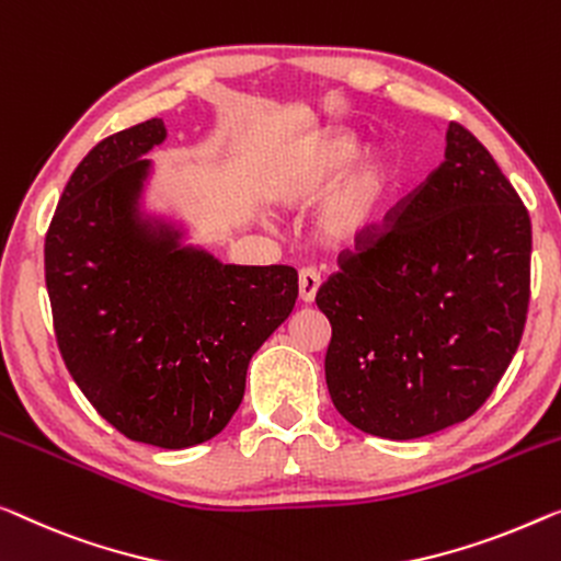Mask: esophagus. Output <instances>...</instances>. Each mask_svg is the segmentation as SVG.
Listing matches in <instances>:
<instances>
[{
  "label": "esophagus",
  "instance_id": "obj_1",
  "mask_svg": "<svg viewBox=\"0 0 561 561\" xmlns=\"http://www.w3.org/2000/svg\"><path fill=\"white\" fill-rule=\"evenodd\" d=\"M317 291H320V274L314 270L299 272V299H302V305H312Z\"/></svg>",
  "mask_w": 561,
  "mask_h": 561
}]
</instances>
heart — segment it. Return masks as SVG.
Here are the masks:
<instances>
[{"mask_svg": "<svg viewBox=\"0 0 561 561\" xmlns=\"http://www.w3.org/2000/svg\"><path fill=\"white\" fill-rule=\"evenodd\" d=\"M403 156L388 144L363 148L350 128L312 133L287 150L270 179L284 208H317V237L334 249H357L380 237L403 183Z\"/></svg>", "mask_w": 561, "mask_h": 561, "instance_id": "1", "label": "heart"}]
</instances>
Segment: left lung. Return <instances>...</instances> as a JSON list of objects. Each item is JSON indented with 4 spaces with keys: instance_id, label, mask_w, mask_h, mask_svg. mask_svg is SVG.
<instances>
[{
    "instance_id": "obj_1",
    "label": "left lung",
    "mask_w": 561,
    "mask_h": 561,
    "mask_svg": "<svg viewBox=\"0 0 561 561\" xmlns=\"http://www.w3.org/2000/svg\"><path fill=\"white\" fill-rule=\"evenodd\" d=\"M531 221L494 158L448 123L446 161L386 237L317 291L324 378L357 431L413 440L473 415L519 347Z\"/></svg>"
}]
</instances>
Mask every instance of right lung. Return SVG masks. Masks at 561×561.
I'll list each match as a JSON object with an SVG mask.
<instances>
[{"instance_id": "add662e5", "label": "right lung", "mask_w": 561, "mask_h": 561, "mask_svg": "<svg viewBox=\"0 0 561 561\" xmlns=\"http://www.w3.org/2000/svg\"><path fill=\"white\" fill-rule=\"evenodd\" d=\"M161 118L100 140L62 191L45 239L57 347L125 438L181 450L219 436L252 355L297 302L291 266L224 264L148 201Z\"/></svg>"}]
</instances>
